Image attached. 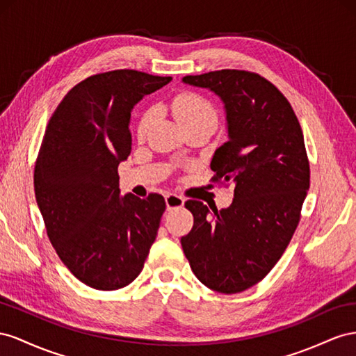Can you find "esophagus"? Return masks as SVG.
Returning a JSON list of instances; mask_svg holds the SVG:
<instances>
[{
    "instance_id": "obj_1",
    "label": "esophagus",
    "mask_w": 356,
    "mask_h": 356,
    "mask_svg": "<svg viewBox=\"0 0 356 356\" xmlns=\"http://www.w3.org/2000/svg\"><path fill=\"white\" fill-rule=\"evenodd\" d=\"M165 204H167V210L179 209V207L185 204V200L177 194H167L165 195Z\"/></svg>"
}]
</instances>
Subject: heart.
Segmentation results:
<instances>
[{
  "instance_id": "obj_1",
  "label": "heart",
  "mask_w": 356,
  "mask_h": 356,
  "mask_svg": "<svg viewBox=\"0 0 356 356\" xmlns=\"http://www.w3.org/2000/svg\"><path fill=\"white\" fill-rule=\"evenodd\" d=\"M172 115L177 119L181 127L195 125V124H213L216 125L218 115L216 110L206 98L197 94H180L171 101ZM152 120H154V111H149L140 120L138 136H145L149 129Z\"/></svg>"
}]
</instances>
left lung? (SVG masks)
Returning a JSON list of instances; mask_svg holds the SVG:
<instances>
[{
    "instance_id": "8db88e82",
    "label": "left lung",
    "mask_w": 356,
    "mask_h": 356,
    "mask_svg": "<svg viewBox=\"0 0 356 356\" xmlns=\"http://www.w3.org/2000/svg\"><path fill=\"white\" fill-rule=\"evenodd\" d=\"M181 82L223 103L228 140L210 168L215 181L234 184V200L211 212L201 201H186L194 227L180 243L201 283L237 293L267 276L297 229L310 186L302 131L289 101L259 74L220 70Z\"/></svg>"
}]
</instances>
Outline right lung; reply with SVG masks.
I'll use <instances>...</instances> for the list:
<instances>
[{
	"label": "right lung",
	"mask_w": 356,
	"mask_h": 356,
	"mask_svg": "<svg viewBox=\"0 0 356 356\" xmlns=\"http://www.w3.org/2000/svg\"><path fill=\"white\" fill-rule=\"evenodd\" d=\"M170 80L136 70L90 76L64 97L44 131L37 204L60 261L94 289L129 285L156 238L164 197H120L118 167L131 154V111Z\"/></svg>",
	"instance_id": "right-lung-1"
}]
</instances>
